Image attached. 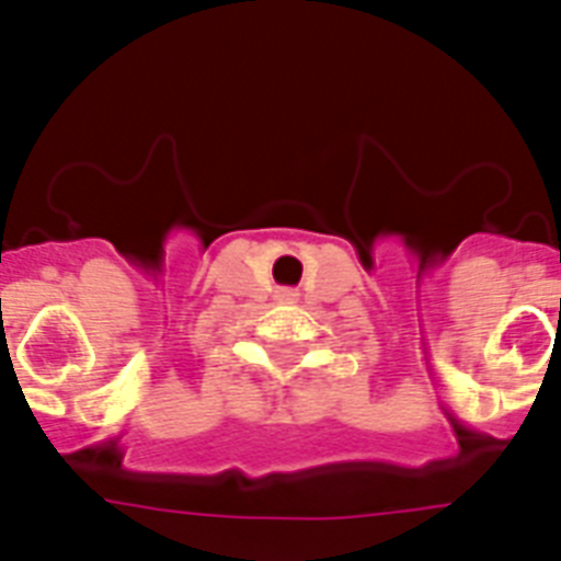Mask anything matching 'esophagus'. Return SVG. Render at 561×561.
<instances>
[{"label":"esophagus","mask_w":561,"mask_h":561,"mask_svg":"<svg viewBox=\"0 0 561 561\" xmlns=\"http://www.w3.org/2000/svg\"><path fill=\"white\" fill-rule=\"evenodd\" d=\"M276 299H279V302H297L299 294L294 288H279L276 290Z\"/></svg>","instance_id":"esophagus-1"}]
</instances>
